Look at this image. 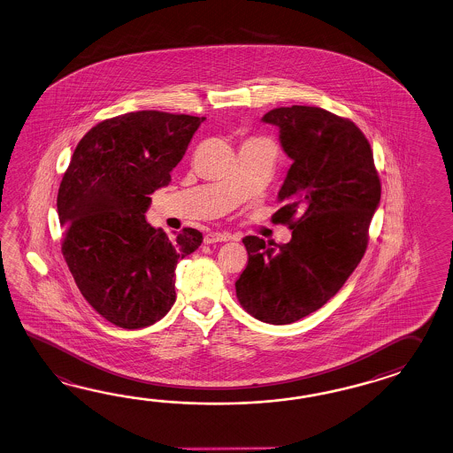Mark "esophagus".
I'll return each instance as SVG.
<instances>
[{
  "label": "esophagus",
  "mask_w": 453,
  "mask_h": 453,
  "mask_svg": "<svg viewBox=\"0 0 453 453\" xmlns=\"http://www.w3.org/2000/svg\"><path fill=\"white\" fill-rule=\"evenodd\" d=\"M228 240H232V236H230L228 233L221 232L207 233V234H205V238H203V242L207 244L219 243V242H228Z\"/></svg>",
  "instance_id": "1"
}]
</instances>
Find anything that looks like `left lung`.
Masks as SVG:
<instances>
[{
    "mask_svg": "<svg viewBox=\"0 0 453 453\" xmlns=\"http://www.w3.org/2000/svg\"><path fill=\"white\" fill-rule=\"evenodd\" d=\"M265 123L279 128L292 159L273 221L292 230L289 243L244 236L248 265L234 282L244 311L288 325L319 311L347 282L368 246L381 182L372 146L349 118L319 106H280Z\"/></svg>",
    "mask_w": 453,
    "mask_h": 453,
    "instance_id": "8db88e82",
    "label": "left lung"
}]
</instances>
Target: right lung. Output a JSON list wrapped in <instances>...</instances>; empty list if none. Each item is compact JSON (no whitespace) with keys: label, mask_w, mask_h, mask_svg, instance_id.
<instances>
[{"label":"right lung","mask_w":453,"mask_h":453,"mask_svg":"<svg viewBox=\"0 0 453 453\" xmlns=\"http://www.w3.org/2000/svg\"><path fill=\"white\" fill-rule=\"evenodd\" d=\"M203 119L156 110L104 119L81 138L62 177V255L81 296L117 326L161 320L174 305L177 261L203 242L196 228L169 238L144 217Z\"/></svg>","instance_id":"1"}]
</instances>
